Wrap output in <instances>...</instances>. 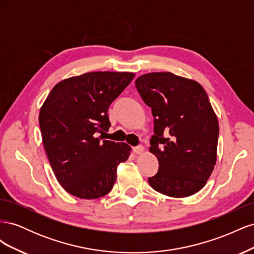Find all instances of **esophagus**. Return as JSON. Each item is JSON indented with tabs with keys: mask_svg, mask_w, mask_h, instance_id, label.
I'll return each instance as SVG.
<instances>
[{
	"mask_svg": "<svg viewBox=\"0 0 254 254\" xmlns=\"http://www.w3.org/2000/svg\"><path fill=\"white\" fill-rule=\"evenodd\" d=\"M144 151H145V147L142 145L136 146V147L133 148V152L136 153V155H142V153H144Z\"/></svg>",
	"mask_w": 254,
	"mask_h": 254,
	"instance_id": "34e87169",
	"label": "esophagus"
}]
</instances>
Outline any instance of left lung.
Returning a JSON list of instances; mask_svg holds the SVG:
<instances>
[{"label":"left lung","instance_id":"left-lung-1","mask_svg":"<svg viewBox=\"0 0 254 254\" xmlns=\"http://www.w3.org/2000/svg\"><path fill=\"white\" fill-rule=\"evenodd\" d=\"M135 87L155 118L149 151L159 161L150 187L173 198L196 194L217 160L219 125L199 82L171 72L141 75Z\"/></svg>","mask_w":254,"mask_h":254}]
</instances>
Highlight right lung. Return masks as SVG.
Here are the masks:
<instances>
[{
	"instance_id": "right-lung-1",
	"label": "right lung",
	"mask_w": 254,
	"mask_h": 254,
	"mask_svg": "<svg viewBox=\"0 0 254 254\" xmlns=\"http://www.w3.org/2000/svg\"><path fill=\"white\" fill-rule=\"evenodd\" d=\"M131 72H89L56 83L40 109L42 142L60 186L80 199L107 195L120 163L129 158L127 143L103 140L110 127V104L131 82Z\"/></svg>"
}]
</instances>
